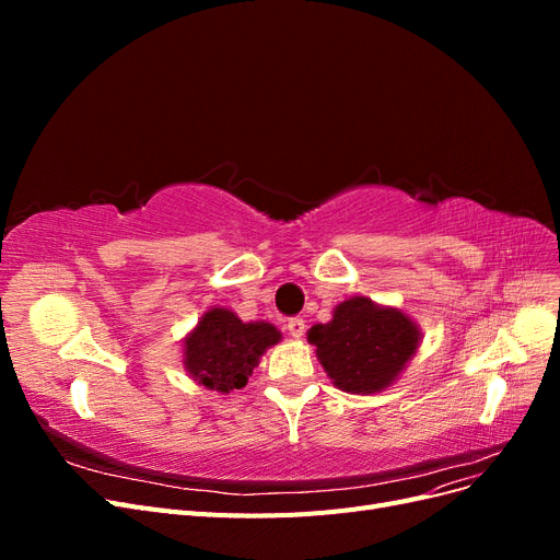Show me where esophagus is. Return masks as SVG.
Here are the masks:
<instances>
[{
    "instance_id": "1",
    "label": "esophagus",
    "mask_w": 560,
    "mask_h": 560,
    "mask_svg": "<svg viewBox=\"0 0 560 560\" xmlns=\"http://www.w3.org/2000/svg\"><path fill=\"white\" fill-rule=\"evenodd\" d=\"M284 329L290 331V336L301 338V336H303V331H306V319H303V317H292V319H287Z\"/></svg>"
}]
</instances>
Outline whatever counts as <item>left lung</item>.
<instances>
[{
    "mask_svg": "<svg viewBox=\"0 0 560 560\" xmlns=\"http://www.w3.org/2000/svg\"><path fill=\"white\" fill-rule=\"evenodd\" d=\"M420 329L399 308L366 296L338 303L327 325L308 329L331 383L350 395H376L393 385L420 346Z\"/></svg>",
    "mask_w": 560,
    "mask_h": 560,
    "instance_id": "1",
    "label": "left lung"
}]
</instances>
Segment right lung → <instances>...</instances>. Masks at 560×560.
<instances>
[{
	"label": "right lung",
	"mask_w": 560,
	"mask_h": 560,
	"mask_svg": "<svg viewBox=\"0 0 560 560\" xmlns=\"http://www.w3.org/2000/svg\"><path fill=\"white\" fill-rule=\"evenodd\" d=\"M270 322H243L229 308H210L182 343V364L198 385L229 395L243 389L261 354L280 343Z\"/></svg>",
	"instance_id": "obj_1"
}]
</instances>
